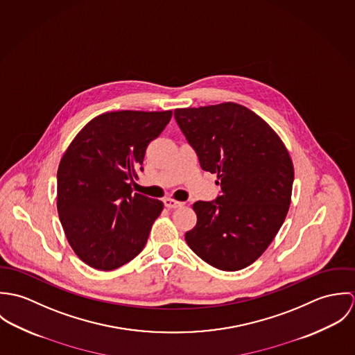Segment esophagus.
<instances>
[{
	"instance_id": "obj_1",
	"label": "esophagus",
	"mask_w": 355,
	"mask_h": 355,
	"mask_svg": "<svg viewBox=\"0 0 355 355\" xmlns=\"http://www.w3.org/2000/svg\"><path fill=\"white\" fill-rule=\"evenodd\" d=\"M164 205L168 207V209H178V207H182L183 202H179L176 200H172V198H165L164 200Z\"/></svg>"
}]
</instances>
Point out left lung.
Returning a JSON list of instances; mask_svg holds the SVG:
<instances>
[{
	"mask_svg": "<svg viewBox=\"0 0 355 355\" xmlns=\"http://www.w3.org/2000/svg\"><path fill=\"white\" fill-rule=\"evenodd\" d=\"M175 119L221 187L216 201L193 205L197 224L186 242L209 265L241 270L268 249L286 220L294 182L290 153L263 119L235 102L175 109Z\"/></svg>",
	"mask_w": 355,
	"mask_h": 355,
	"instance_id": "left-lung-1",
	"label": "left lung"
}]
</instances>
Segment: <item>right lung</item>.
<instances>
[{"label":"right lung","instance_id":"right-lung-1","mask_svg":"<svg viewBox=\"0 0 355 355\" xmlns=\"http://www.w3.org/2000/svg\"><path fill=\"white\" fill-rule=\"evenodd\" d=\"M171 117L172 110L102 113L62 154L57 210L69 246L89 266L113 270L144 250L164 203L132 194L131 186Z\"/></svg>","mask_w":355,"mask_h":355}]
</instances>
